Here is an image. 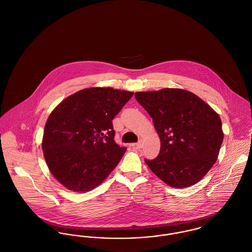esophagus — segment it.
I'll use <instances>...</instances> for the list:
<instances>
[{
	"label": "esophagus",
	"instance_id": "obj_1",
	"mask_svg": "<svg viewBox=\"0 0 252 252\" xmlns=\"http://www.w3.org/2000/svg\"><path fill=\"white\" fill-rule=\"evenodd\" d=\"M132 147L135 148V149H140V148L143 147V144H142V142H139V143H137V144H132Z\"/></svg>",
	"mask_w": 252,
	"mask_h": 252
}]
</instances>
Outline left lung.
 I'll use <instances>...</instances> for the list:
<instances>
[{
    "instance_id": "8db88e82",
    "label": "left lung",
    "mask_w": 252,
    "mask_h": 252,
    "mask_svg": "<svg viewBox=\"0 0 252 252\" xmlns=\"http://www.w3.org/2000/svg\"><path fill=\"white\" fill-rule=\"evenodd\" d=\"M152 118L160 140L154 159H144L169 186L186 188L198 182L217 159L224 134L219 115L202 99L180 89L136 93Z\"/></svg>"
}]
</instances>
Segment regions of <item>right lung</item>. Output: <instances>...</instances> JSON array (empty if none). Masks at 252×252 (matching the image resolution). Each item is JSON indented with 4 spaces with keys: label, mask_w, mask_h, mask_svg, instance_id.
Instances as JSON below:
<instances>
[{
    "label": "right lung",
    "mask_w": 252,
    "mask_h": 252,
    "mask_svg": "<svg viewBox=\"0 0 252 252\" xmlns=\"http://www.w3.org/2000/svg\"><path fill=\"white\" fill-rule=\"evenodd\" d=\"M133 93L90 88L64 99L46 122L42 150L53 176L73 192L101 184L126 151L114 141L112 120Z\"/></svg>",
    "instance_id": "1"
}]
</instances>
